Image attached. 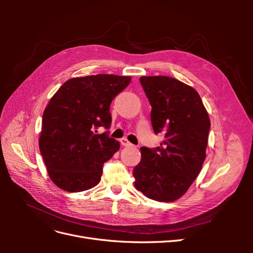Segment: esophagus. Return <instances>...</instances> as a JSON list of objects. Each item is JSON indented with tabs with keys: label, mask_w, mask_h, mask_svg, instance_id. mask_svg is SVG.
<instances>
[{
	"label": "esophagus",
	"mask_w": 253,
	"mask_h": 253,
	"mask_svg": "<svg viewBox=\"0 0 253 253\" xmlns=\"http://www.w3.org/2000/svg\"><path fill=\"white\" fill-rule=\"evenodd\" d=\"M120 142H121L122 145H124V147H131V145H132V143L129 142L126 138H121Z\"/></svg>",
	"instance_id": "obj_1"
}]
</instances>
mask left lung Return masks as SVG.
<instances>
[{
	"label": "left lung",
	"mask_w": 253,
	"mask_h": 253,
	"mask_svg": "<svg viewBox=\"0 0 253 253\" xmlns=\"http://www.w3.org/2000/svg\"><path fill=\"white\" fill-rule=\"evenodd\" d=\"M152 106L154 133L163 134L157 148L141 147L135 167L136 189L157 202H173L187 192L206 158L210 119L197 91L167 76L140 77Z\"/></svg>",
	"instance_id": "left-lung-1"
}]
</instances>
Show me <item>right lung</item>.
Returning a JSON list of instances; mask_svg holds the SVG:
<instances>
[{"instance_id":"right-lung-1","label":"right lung","mask_w":253,"mask_h":253,"mask_svg":"<svg viewBox=\"0 0 253 253\" xmlns=\"http://www.w3.org/2000/svg\"><path fill=\"white\" fill-rule=\"evenodd\" d=\"M131 77L90 75L63 83L52 96L42 118L39 148L49 177L60 189L81 192L98 185L103 164L113 157L119 141L109 129L110 105Z\"/></svg>"}]
</instances>
